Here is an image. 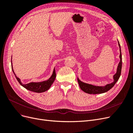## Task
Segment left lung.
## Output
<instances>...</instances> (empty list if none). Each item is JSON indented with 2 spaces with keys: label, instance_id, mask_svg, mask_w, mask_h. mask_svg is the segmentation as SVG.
Here are the masks:
<instances>
[{
  "label": "left lung",
  "instance_id": "8db88e82",
  "mask_svg": "<svg viewBox=\"0 0 133 133\" xmlns=\"http://www.w3.org/2000/svg\"><path fill=\"white\" fill-rule=\"evenodd\" d=\"M118 45L120 48V62L118 64V66L117 67V73L114 76V81L111 84H107L104 87H99V86H95L91 84H87V83H83L81 82L79 79L78 78V82L79 85L81 88V89L83 91L85 92L86 93L90 94H101V93H104L109 91L110 89L115 85V84L117 82V81L119 79L121 74V70H122V54H121V46L119 43L118 42Z\"/></svg>",
  "mask_w": 133,
  "mask_h": 133
}]
</instances>
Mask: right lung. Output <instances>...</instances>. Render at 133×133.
I'll return each instance as SVG.
<instances>
[{
  "label": "right lung",
  "mask_w": 133,
  "mask_h": 133,
  "mask_svg": "<svg viewBox=\"0 0 133 133\" xmlns=\"http://www.w3.org/2000/svg\"><path fill=\"white\" fill-rule=\"evenodd\" d=\"M11 68L14 75L16 77V78L19 84H20L23 87L26 88V89L29 91L35 92H43L48 90L49 88H50L51 85H52L54 81H55V78H56V72H55V68H54L52 76L48 80L43 81L42 82H37V83L31 82V83H28V84H23L21 83L20 79H19L17 77H16V75L15 74L13 68H12V65H11Z\"/></svg>",
  "instance_id": "1"
}]
</instances>
